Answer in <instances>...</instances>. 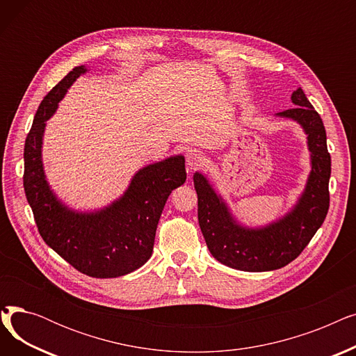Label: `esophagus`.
<instances>
[{
    "mask_svg": "<svg viewBox=\"0 0 356 356\" xmlns=\"http://www.w3.org/2000/svg\"><path fill=\"white\" fill-rule=\"evenodd\" d=\"M204 163V157L197 149H191V152L186 154V168L188 172H193L196 168L202 167Z\"/></svg>",
    "mask_w": 356,
    "mask_h": 356,
    "instance_id": "obj_1",
    "label": "esophagus"
}]
</instances>
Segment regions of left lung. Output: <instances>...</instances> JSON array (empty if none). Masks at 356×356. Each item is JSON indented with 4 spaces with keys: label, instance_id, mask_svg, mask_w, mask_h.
Instances as JSON below:
<instances>
[{
    "label": "left lung",
    "instance_id": "obj_1",
    "mask_svg": "<svg viewBox=\"0 0 356 356\" xmlns=\"http://www.w3.org/2000/svg\"><path fill=\"white\" fill-rule=\"evenodd\" d=\"M291 109L275 117L302 127L307 136L310 173L302 195L283 216L266 225L248 227L236 219L207 176L193 175L199 227L211 254L223 266L251 273L282 268L300 255L326 218L330 179L326 131L302 88L291 93Z\"/></svg>",
    "mask_w": 356,
    "mask_h": 356
}]
</instances>
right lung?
Instances as JSON below:
<instances>
[{"label":"right lung","instance_id":"obj_1","mask_svg":"<svg viewBox=\"0 0 356 356\" xmlns=\"http://www.w3.org/2000/svg\"><path fill=\"white\" fill-rule=\"evenodd\" d=\"M88 72L78 66L56 85L35 112L24 145V192L46 244L78 271L97 278L133 273L152 257L157 223L172 191L186 181L184 157L147 164L125 192L99 209L76 211L54 193L43 164L46 121L67 89Z\"/></svg>","mask_w":356,"mask_h":356}]
</instances>
